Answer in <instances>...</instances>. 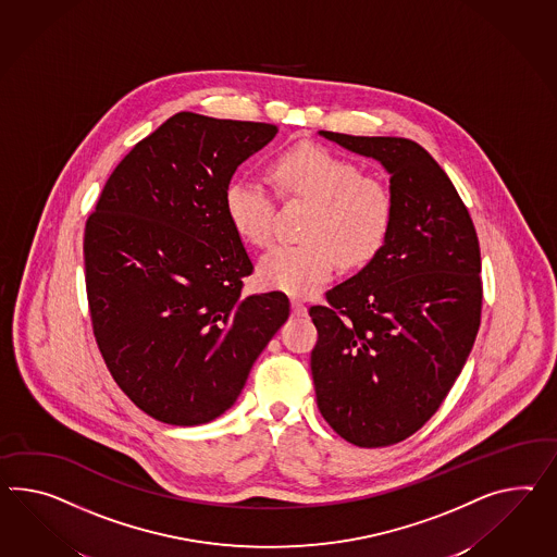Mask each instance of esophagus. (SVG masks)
Returning a JSON list of instances; mask_svg holds the SVG:
<instances>
[{"mask_svg":"<svg viewBox=\"0 0 557 557\" xmlns=\"http://www.w3.org/2000/svg\"><path fill=\"white\" fill-rule=\"evenodd\" d=\"M293 313L297 314V317H305L307 314V305L302 300H293Z\"/></svg>","mask_w":557,"mask_h":557,"instance_id":"obj_1","label":"esophagus"}]
</instances>
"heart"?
Returning a JSON list of instances; mask_svg holds the SVG:
<instances>
[{"mask_svg":"<svg viewBox=\"0 0 557 557\" xmlns=\"http://www.w3.org/2000/svg\"><path fill=\"white\" fill-rule=\"evenodd\" d=\"M271 173L283 198L309 201L313 210L302 232L307 243L281 244L260 258L262 285L311 297L331 278L337 258L356 267L382 248L394 214L392 194L380 180L361 175L354 161L321 145H300L274 159ZM224 210L246 243H271L274 200L260 180H232Z\"/></svg>","mask_w":557,"mask_h":557,"instance_id":"1","label":"heart"}]
</instances>
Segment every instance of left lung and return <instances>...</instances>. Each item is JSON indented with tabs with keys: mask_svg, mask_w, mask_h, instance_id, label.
Instances as JSON below:
<instances>
[{
	"mask_svg": "<svg viewBox=\"0 0 557 557\" xmlns=\"http://www.w3.org/2000/svg\"><path fill=\"white\" fill-rule=\"evenodd\" d=\"M389 175L392 226L370 262L311 307L317 406L347 443L422 429L457 382L481 325V250L469 210L429 151L404 137L319 131Z\"/></svg>",
	"mask_w": 557,
	"mask_h": 557,
	"instance_id": "obj_1",
	"label": "left lung"
}]
</instances>
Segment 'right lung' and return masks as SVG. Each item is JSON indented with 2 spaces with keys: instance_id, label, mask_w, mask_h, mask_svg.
I'll return each mask as SVG.
<instances>
[{
  "instance_id": "obj_1",
  "label": "right lung",
  "mask_w": 557,
  "mask_h": 557,
  "mask_svg": "<svg viewBox=\"0 0 557 557\" xmlns=\"http://www.w3.org/2000/svg\"><path fill=\"white\" fill-rule=\"evenodd\" d=\"M276 125L177 113L131 149L85 230L100 354L131 401L198 426L230 410L283 327L285 293L243 297L252 260L224 210L232 175Z\"/></svg>"
}]
</instances>
